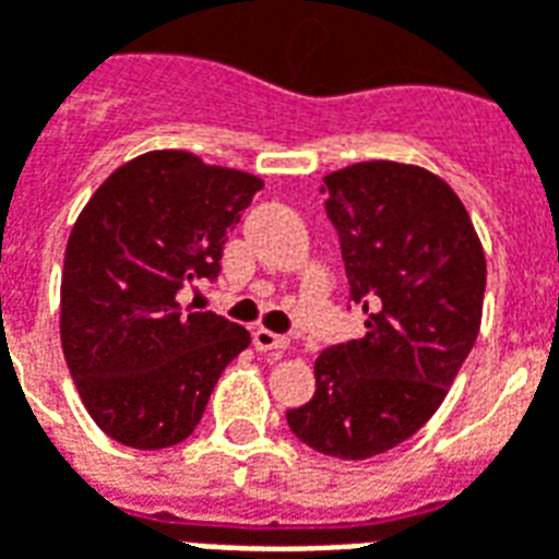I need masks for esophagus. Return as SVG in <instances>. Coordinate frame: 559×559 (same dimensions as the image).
<instances>
[{
	"label": "esophagus",
	"instance_id": "esophagus-1",
	"mask_svg": "<svg viewBox=\"0 0 559 559\" xmlns=\"http://www.w3.org/2000/svg\"><path fill=\"white\" fill-rule=\"evenodd\" d=\"M254 346H258L260 353H281V349H287V337L269 332V329H258L254 332Z\"/></svg>",
	"mask_w": 559,
	"mask_h": 559
}]
</instances>
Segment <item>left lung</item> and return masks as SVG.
Segmentation results:
<instances>
[{"instance_id":"1","label":"left lung","mask_w":559,"mask_h":559,"mask_svg":"<svg viewBox=\"0 0 559 559\" xmlns=\"http://www.w3.org/2000/svg\"><path fill=\"white\" fill-rule=\"evenodd\" d=\"M364 337L317 358L287 424L325 456H379L444 403L483 320L486 254L468 210L420 165L370 159L322 177Z\"/></svg>"}]
</instances>
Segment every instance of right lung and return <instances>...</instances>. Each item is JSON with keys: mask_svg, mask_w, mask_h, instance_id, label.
<instances>
[{"mask_svg": "<svg viewBox=\"0 0 559 559\" xmlns=\"http://www.w3.org/2000/svg\"><path fill=\"white\" fill-rule=\"evenodd\" d=\"M263 180L189 151L115 168L82 206L61 272V349L94 424L135 450L195 432L251 334L180 290L216 278L227 230Z\"/></svg>", "mask_w": 559, "mask_h": 559, "instance_id": "obj_1", "label": "right lung"}]
</instances>
